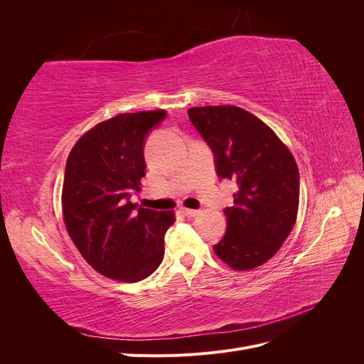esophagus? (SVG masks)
<instances>
[{"instance_id": "obj_1", "label": "esophagus", "mask_w": 364, "mask_h": 364, "mask_svg": "<svg viewBox=\"0 0 364 364\" xmlns=\"http://www.w3.org/2000/svg\"><path fill=\"white\" fill-rule=\"evenodd\" d=\"M181 213L186 217H196L200 214V211H197V209H190V208H181Z\"/></svg>"}]
</instances>
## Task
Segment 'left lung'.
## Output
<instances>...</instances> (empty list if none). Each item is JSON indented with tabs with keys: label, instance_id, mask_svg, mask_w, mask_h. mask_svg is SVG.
Wrapping results in <instances>:
<instances>
[{
	"label": "left lung",
	"instance_id": "1",
	"mask_svg": "<svg viewBox=\"0 0 364 364\" xmlns=\"http://www.w3.org/2000/svg\"><path fill=\"white\" fill-rule=\"evenodd\" d=\"M188 115L214 151L218 178L238 185L214 253L234 270L257 269L281 249L296 223L297 164L278 135L245 109L202 106L190 107Z\"/></svg>",
	"mask_w": 364,
	"mask_h": 364
}]
</instances>
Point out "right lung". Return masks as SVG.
I'll use <instances>...</instances> for the list:
<instances>
[{"instance_id": "add662e5", "label": "right lung", "mask_w": 364, "mask_h": 364, "mask_svg": "<svg viewBox=\"0 0 364 364\" xmlns=\"http://www.w3.org/2000/svg\"><path fill=\"white\" fill-rule=\"evenodd\" d=\"M165 111L119 114L102 121L75 142L67 159L62 214L80 255L103 277L138 282L164 258V235L173 211H153L129 202L146 173L142 146Z\"/></svg>"}]
</instances>
